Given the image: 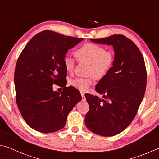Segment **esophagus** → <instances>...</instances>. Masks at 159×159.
<instances>
[{"mask_svg":"<svg viewBox=\"0 0 159 159\" xmlns=\"http://www.w3.org/2000/svg\"><path fill=\"white\" fill-rule=\"evenodd\" d=\"M81 95H82V101H86V98H85V96H84V93L81 92Z\"/></svg>","mask_w":159,"mask_h":159,"instance_id":"obj_1","label":"esophagus"}]
</instances>
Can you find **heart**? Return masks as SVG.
Instances as JSON below:
<instances>
[{
	"label": "heart",
	"instance_id": "b5f03b06",
	"mask_svg": "<svg viewBox=\"0 0 159 159\" xmlns=\"http://www.w3.org/2000/svg\"><path fill=\"white\" fill-rule=\"evenodd\" d=\"M76 54L80 59L91 64L89 75H95L98 78L105 77L112 70L115 62V56L112 52L106 51L103 47L93 43H87L80 47ZM63 65L67 72H72L75 69V61L66 56L63 59ZM93 82V76L77 77L71 80L70 84L77 89L85 91L89 89Z\"/></svg>",
	"mask_w": 159,
	"mask_h": 159
}]
</instances>
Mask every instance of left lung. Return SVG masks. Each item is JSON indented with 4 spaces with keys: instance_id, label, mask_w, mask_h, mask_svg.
Listing matches in <instances>:
<instances>
[{
    "instance_id": "1",
    "label": "left lung",
    "mask_w": 159,
    "mask_h": 159,
    "mask_svg": "<svg viewBox=\"0 0 159 159\" xmlns=\"http://www.w3.org/2000/svg\"><path fill=\"white\" fill-rule=\"evenodd\" d=\"M91 40L112 45L115 62L96 87V91L104 99L85 95L89 105L85 124L97 135L114 136L129 126L143 101L147 85L144 60L136 44L123 35Z\"/></svg>"
}]
</instances>
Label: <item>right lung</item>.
I'll return each mask as SVG.
<instances>
[{"label":"right lung","instance_id":"right-lung-1","mask_svg":"<svg viewBox=\"0 0 159 159\" xmlns=\"http://www.w3.org/2000/svg\"><path fill=\"white\" fill-rule=\"evenodd\" d=\"M82 40L45 30L33 37L19 55L15 71L16 101L33 129L48 133L63 129L69 112L81 101L79 91L66 87L63 59ZM53 84L63 87V91L54 92Z\"/></svg>","mask_w":159,"mask_h":159}]
</instances>
